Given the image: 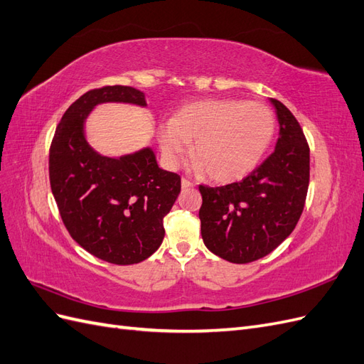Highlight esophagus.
Wrapping results in <instances>:
<instances>
[{"mask_svg": "<svg viewBox=\"0 0 364 364\" xmlns=\"http://www.w3.org/2000/svg\"><path fill=\"white\" fill-rule=\"evenodd\" d=\"M181 185H182V190H188V188H193V182H190L188 179H182L181 181Z\"/></svg>", "mask_w": 364, "mask_h": 364, "instance_id": "1", "label": "esophagus"}]
</instances>
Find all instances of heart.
Wrapping results in <instances>:
<instances>
[{"instance_id":"heart-1","label":"heart","mask_w":364,"mask_h":364,"mask_svg":"<svg viewBox=\"0 0 364 364\" xmlns=\"http://www.w3.org/2000/svg\"><path fill=\"white\" fill-rule=\"evenodd\" d=\"M277 119L262 103L211 98L186 105L158 130L162 158L178 167L193 142L196 170L215 182L243 179L255 170L274 135Z\"/></svg>"}]
</instances>
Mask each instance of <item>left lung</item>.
<instances>
[{"mask_svg": "<svg viewBox=\"0 0 364 364\" xmlns=\"http://www.w3.org/2000/svg\"><path fill=\"white\" fill-rule=\"evenodd\" d=\"M279 123L274 151L241 182L200 185L205 246L229 262L269 255L299 222L310 182V149L294 115L270 98Z\"/></svg>", "mask_w": 364, "mask_h": 364, "instance_id": "1", "label": "left lung"}]
</instances>
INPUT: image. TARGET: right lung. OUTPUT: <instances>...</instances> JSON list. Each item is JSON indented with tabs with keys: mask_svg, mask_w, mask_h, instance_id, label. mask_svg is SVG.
Masks as SVG:
<instances>
[{
	"mask_svg": "<svg viewBox=\"0 0 364 364\" xmlns=\"http://www.w3.org/2000/svg\"><path fill=\"white\" fill-rule=\"evenodd\" d=\"M146 107V94L132 86H105L83 94L67 109L50 149V183L63 225L91 255L129 266L161 246L164 217L181 193V178L159 168L142 147L103 156L86 139V119L98 105Z\"/></svg>",
	"mask_w": 364,
	"mask_h": 364,
	"instance_id": "right-lung-1",
	"label": "right lung"
}]
</instances>
